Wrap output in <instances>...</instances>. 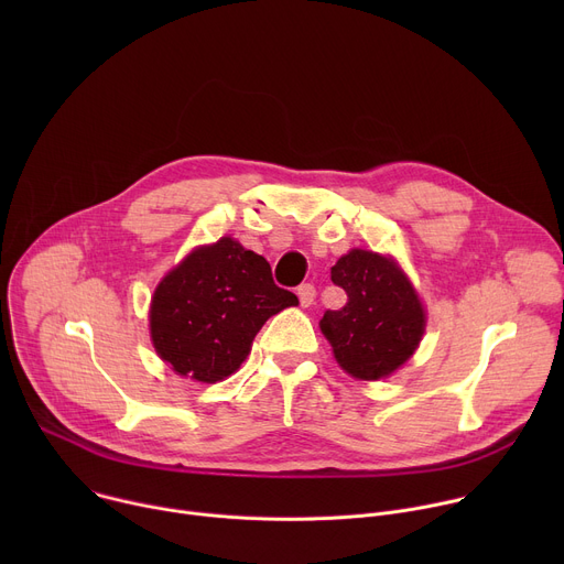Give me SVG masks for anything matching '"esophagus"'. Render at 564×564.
Segmentation results:
<instances>
[{"mask_svg": "<svg viewBox=\"0 0 564 564\" xmlns=\"http://www.w3.org/2000/svg\"><path fill=\"white\" fill-rule=\"evenodd\" d=\"M296 294H299V303H301L303 307H310V305L314 303L316 290H314V285H312V283H303V285H299Z\"/></svg>", "mask_w": 564, "mask_h": 564, "instance_id": "1", "label": "esophagus"}]
</instances>
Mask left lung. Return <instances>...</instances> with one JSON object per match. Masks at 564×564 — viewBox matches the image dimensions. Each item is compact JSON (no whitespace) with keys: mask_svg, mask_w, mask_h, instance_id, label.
<instances>
[{"mask_svg":"<svg viewBox=\"0 0 564 564\" xmlns=\"http://www.w3.org/2000/svg\"><path fill=\"white\" fill-rule=\"evenodd\" d=\"M330 279L348 303L326 310L318 326L339 366L357 379H381L411 359L426 314L406 274L386 257L352 250L337 261Z\"/></svg>","mask_w":564,"mask_h":564,"instance_id":"8db88e82","label":"left lung"}]
</instances>
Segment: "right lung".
Returning a JSON list of instances; mask_svg holds the SVG:
<instances>
[{"mask_svg":"<svg viewBox=\"0 0 564 564\" xmlns=\"http://www.w3.org/2000/svg\"><path fill=\"white\" fill-rule=\"evenodd\" d=\"M299 299L234 238L194 250L151 299V341L178 375L214 383L246 361L265 321Z\"/></svg>","mask_w":564,"mask_h":564,"instance_id":"add662e5","label":"right lung"}]
</instances>
